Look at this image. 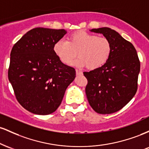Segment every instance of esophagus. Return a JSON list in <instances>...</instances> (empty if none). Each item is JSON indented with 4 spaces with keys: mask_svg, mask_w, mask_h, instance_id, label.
<instances>
[{
    "mask_svg": "<svg viewBox=\"0 0 149 149\" xmlns=\"http://www.w3.org/2000/svg\"><path fill=\"white\" fill-rule=\"evenodd\" d=\"M76 75H82L83 74V72H82L81 71H79V70H78V69H76Z\"/></svg>",
    "mask_w": 149,
    "mask_h": 149,
    "instance_id": "34e87169",
    "label": "esophagus"
}]
</instances>
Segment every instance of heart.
Returning <instances> with one entry per match:
<instances>
[{"mask_svg": "<svg viewBox=\"0 0 149 149\" xmlns=\"http://www.w3.org/2000/svg\"><path fill=\"white\" fill-rule=\"evenodd\" d=\"M111 41L104 36L79 31L69 36L68 40H58L54 45V52L63 63L71 64L75 58L78 66H86L88 69H99L107 63L111 53Z\"/></svg>", "mask_w": 149, "mask_h": 149, "instance_id": "heart-1", "label": "heart"}]
</instances>
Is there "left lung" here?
Returning a JSON list of instances; mask_svg holds the SVG:
<instances>
[{
  "mask_svg": "<svg viewBox=\"0 0 149 149\" xmlns=\"http://www.w3.org/2000/svg\"><path fill=\"white\" fill-rule=\"evenodd\" d=\"M102 33L111 43V53L99 69L83 72L88 80L87 98L93 110L100 114L118 111L137 91L140 61L134 45L116 31L108 27L92 29Z\"/></svg>",
  "mask_w": 149,
  "mask_h": 149,
  "instance_id": "1",
  "label": "left lung"
}]
</instances>
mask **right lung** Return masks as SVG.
<instances>
[{"label": "right lung", "instance_id": "right-lung-1", "mask_svg": "<svg viewBox=\"0 0 149 149\" xmlns=\"http://www.w3.org/2000/svg\"><path fill=\"white\" fill-rule=\"evenodd\" d=\"M64 29H33L13 47L8 69L17 100L29 111L48 115L59 107L65 91L76 77V70L63 64L54 45Z\"/></svg>", "mask_w": 149, "mask_h": 149}]
</instances>
